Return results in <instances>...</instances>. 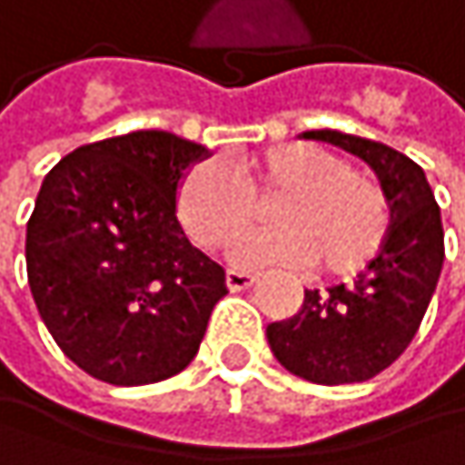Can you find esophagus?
<instances>
[{
    "label": "esophagus",
    "instance_id": "obj_1",
    "mask_svg": "<svg viewBox=\"0 0 465 465\" xmlns=\"http://www.w3.org/2000/svg\"><path fill=\"white\" fill-rule=\"evenodd\" d=\"M257 273H249V271H235V268H230L227 271V287L230 290H246V287H252V284H257Z\"/></svg>",
    "mask_w": 465,
    "mask_h": 465
}]
</instances>
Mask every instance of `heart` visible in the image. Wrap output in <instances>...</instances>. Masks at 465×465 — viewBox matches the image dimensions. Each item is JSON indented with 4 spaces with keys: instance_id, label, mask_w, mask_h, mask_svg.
Here are the masks:
<instances>
[{
    "instance_id": "1",
    "label": "heart",
    "mask_w": 465,
    "mask_h": 465,
    "mask_svg": "<svg viewBox=\"0 0 465 465\" xmlns=\"http://www.w3.org/2000/svg\"><path fill=\"white\" fill-rule=\"evenodd\" d=\"M282 192L271 230L243 235L232 260L246 268L310 265L342 276L375 257L386 238L389 205L381 186L315 144H276L230 172L219 163L192 166L178 186V219L203 249H222L252 222V200Z\"/></svg>"
}]
</instances>
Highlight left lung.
<instances>
[{
  "mask_svg": "<svg viewBox=\"0 0 465 465\" xmlns=\"http://www.w3.org/2000/svg\"><path fill=\"white\" fill-rule=\"evenodd\" d=\"M359 155L381 181L391 227L353 287L304 290L302 310L265 329L276 361L304 381L340 386L375 378L414 340L444 265L441 211L425 169L389 144L342 131H304Z\"/></svg>",
  "mask_w": 465,
  "mask_h": 465,
  "instance_id": "1",
  "label": "left lung"
}]
</instances>
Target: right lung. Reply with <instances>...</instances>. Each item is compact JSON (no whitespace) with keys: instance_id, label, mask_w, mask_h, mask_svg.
Returning a JSON list of instances; mask_svg holds the SVG:
<instances>
[{"instance_id":"right-lung-1","label":"right lung","mask_w":465,"mask_h":465,"mask_svg":"<svg viewBox=\"0 0 465 465\" xmlns=\"http://www.w3.org/2000/svg\"><path fill=\"white\" fill-rule=\"evenodd\" d=\"M211 150L169 131H131L56 163L26 224L37 312L87 375L144 386L197 356L224 268L178 222V186Z\"/></svg>"}]
</instances>
